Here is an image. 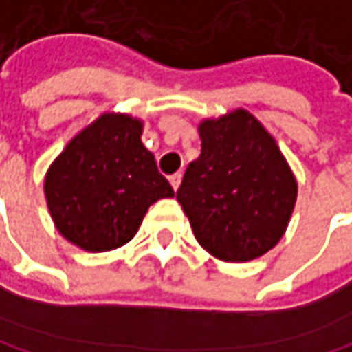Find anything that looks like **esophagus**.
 Wrapping results in <instances>:
<instances>
[{
    "label": "esophagus",
    "mask_w": 352,
    "mask_h": 352,
    "mask_svg": "<svg viewBox=\"0 0 352 352\" xmlns=\"http://www.w3.org/2000/svg\"><path fill=\"white\" fill-rule=\"evenodd\" d=\"M181 179H183V175L181 173H175V175L169 177V181H171V185H173V189H179V185H181Z\"/></svg>",
    "instance_id": "1"
}]
</instances>
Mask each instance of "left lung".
<instances>
[{
	"mask_svg": "<svg viewBox=\"0 0 352 352\" xmlns=\"http://www.w3.org/2000/svg\"><path fill=\"white\" fill-rule=\"evenodd\" d=\"M201 155L189 163L177 201L195 240L223 262H250L282 240L298 183L266 126L245 109L204 118Z\"/></svg>",
	"mask_w": 352,
	"mask_h": 352,
	"instance_id": "left-lung-1",
	"label": "left lung"
}]
</instances>
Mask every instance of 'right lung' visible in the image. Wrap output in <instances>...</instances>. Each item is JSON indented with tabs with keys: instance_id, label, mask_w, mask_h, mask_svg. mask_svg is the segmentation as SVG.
<instances>
[{
	"instance_id": "add662e5",
	"label": "right lung",
	"mask_w": 352,
	"mask_h": 352,
	"mask_svg": "<svg viewBox=\"0 0 352 352\" xmlns=\"http://www.w3.org/2000/svg\"><path fill=\"white\" fill-rule=\"evenodd\" d=\"M143 126L126 112H102L68 141L46 171L50 217L60 236L84 252L124 245L155 201L175 195L141 141Z\"/></svg>"
}]
</instances>
